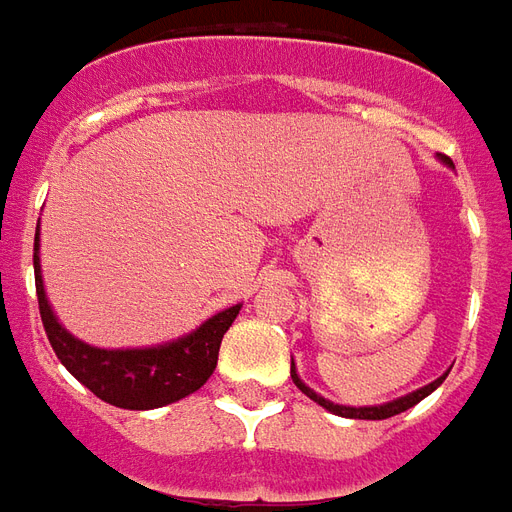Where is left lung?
Segmentation results:
<instances>
[{
	"mask_svg": "<svg viewBox=\"0 0 512 512\" xmlns=\"http://www.w3.org/2000/svg\"><path fill=\"white\" fill-rule=\"evenodd\" d=\"M441 158H444L447 164H452V161H450V158H447V156H441ZM290 378H293V384L299 386L301 392H304V395L310 397V400H315L318 406L329 408L332 414H340V417H351V419H386V417H395V414H400V411H406V408L417 406V403H419V400H422V397H428L430 392H433V389H436V386H439L441 381H444V376L436 378L433 384L422 386V389H417V392H411V395H406V397H400V400H392V403H384V406L351 408V406H337V403H332V400H326V397L315 395V392H312L310 386L304 384V381H301V378L296 376V367H290Z\"/></svg>",
	"mask_w": 512,
	"mask_h": 512,
	"instance_id": "8db88e82",
	"label": "left lung"
}]
</instances>
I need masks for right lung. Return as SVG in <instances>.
Segmentation results:
<instances>
[{
  "instance_id": "obj_1",
  "label": "right lung",
  "mask_w": 512,
  "mask_h": 512,
  "mask_svg": "<svg viewBox=\"0 0 512 512\" xmlns=\"http://www.w3.org/2000/svg\"><path fill=\"white\" fill-rule=\"evenodd\" d=\"M35 290L43 329L62 365L73 378H79L95 397L117 408L147 411L175 403L180 397L197 392L216 370L219 345L224 332L233 326L241 304L213 315L197 332L180 337L175 343L134 351H104L76 340L54 318L38 263V235H35Z\"/></svg>"
}]
</instances>
